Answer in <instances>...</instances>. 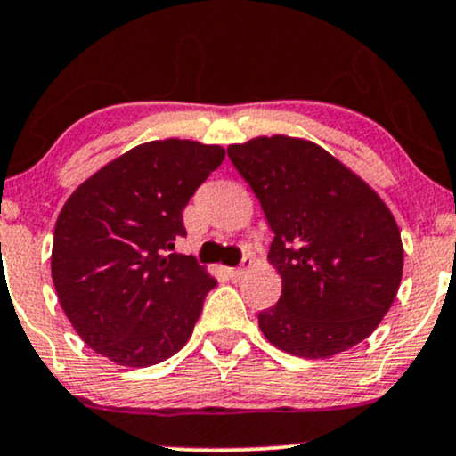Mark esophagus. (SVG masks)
Here are the masks:
<instances>
[{
	"label": "esophagus",
	"instance_id": "34e87169",
	"mask_svg": "<svg viewBox=\"0 0 456 456\" xmlns=\"http://www.w3.org/2000/svg\"><path fill=\"white\" fill-rule=\"evenodd\" d=\"M250 265H253V257H248V255H246V257H242V264H240V268H232L227 272H229V276H232L233 281H238V279H242L246 272H248Z\"/></svg>",
	"mask_w": 456,
	"mask_h": 456
}]
</instances>
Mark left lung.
I'll use <instances>...</instances> for the list:
<instances>
[{
  "instance_id": "8db88e82",
  "label": "left lung",
  "mask_w": 456,
  "mask_h": 456,
  "mask_svg": "<svg viewBox=\"0 0 456 456\" xmlns=\"http://www.w3.org/2000/svg\"><path fill=\"white\" fill-rule=\"evenodd\" d=\"M227 154L274 233L268 259L282 291L259 313L264 337L315 360L370 337L403 274L399 227L378 192L305 139L257 137Z\"/></svg>"
}]
</instances>
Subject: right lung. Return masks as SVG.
<instances>
[{
	"mask_svg": "<svg viewBox=\"0 0 456 456\" xmlns=\"http://www.w3.org/2000/svg\"><path fill=\"white\" fill-rule=\"evenodd\" d=\"M224 159L221 145H137L72 192L55 223L51 274L78 337L122 366L180 352L216 281L191 255L182 212Z\"/></svg>",
	"mask_w": 456,
	"mask_h": 456,
	"instance_id": "1",
	"label": "right lung"
}]
</instances>
